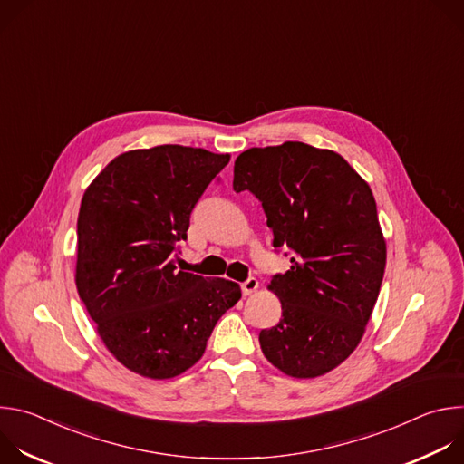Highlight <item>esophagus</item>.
<instances>
[{
    "label": "esophagus",
    "mask_w": 464,
    "mask_h": 464,
    "mask_svg": "<svg viewBox=\"0 0 464 464\" xmlns=\"http://www.w3.org/2000/svg\"><path fill=\"white\" fill-rule=\"evenodd\" d=\"M256 288H258V281H256L255 277H247V279L242 283V294H244V295L253 294Z\"/></svg>",
    "instance_id": "34e87169"
}]
</instances>
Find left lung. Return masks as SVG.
Here are the masks:
<instances>
[{"label": "left lung", "mask_w": 464, "mask_h": 464, "mask_svg": "<svg viewBox=\"0 0 464 464\" xmlns=\"http://www.w3.org/2000/svg\"><path fill=\"white\" fill-rule=\"evenodd\" d=\"M233 188L258 198L274 247L292 255L270 283L283 315L260 330L264 356L294 378L333 371L358 347L385 270L369 185L340 154L286 141L242 152Z\"/></svg>", "instance_id": "obj_1"}]
</instances>
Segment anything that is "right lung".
I'll return each mask as SVG.
<instances>
[{
	"label": "right lung",
	"instance_id": "obj_1",
	"mask_svg": "<svg viewBox=\"0 0 464 464\" xmlns=\"http://www.w3.org/2000/svg\"><path fill=\"white\" fill-rule=\"evenodd\" d=\"M229 154L161 145L117 156L86 188L77 222V290L108 351L165 380L206 353L240 286L176 268L190 213Z\"/></svg>",
	"mask_w": 464,
	"mask_h": 464
}]
</instances>
